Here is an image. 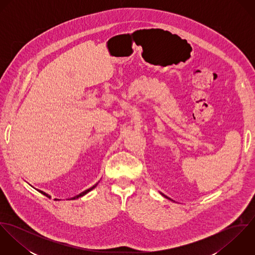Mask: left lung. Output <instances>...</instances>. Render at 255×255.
Returning <instances> with one entry per match:
<instances>
[{
    "label": "left lung",
    "mask_w": 255,
    "mask_h": 255,
    "mask_svg": "<svg viewBox=\"0 0 255 255\" xmlns=\"http://www.w3.org/2000/svg\"><path fill=\"white\" fill-rule=\"evenodd\" d=\"M161 194H162V195H163V196H165V197H166V198H168V199H170V200H172V201H174V200H173V199H171V198H169V197H168V196H166V195H165V194H163V193H161Z\"/></svg>",
    "instance_id": "1"
}]
</instances>
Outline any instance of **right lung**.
Listing matches in <instances>:
<instances>
[{
    "mask_svg": "<svg viewBox=\"0 0 255 255\" xmlns=\"http://www.w3.org/2000/svg\"><path fill=\"white\" fill-rule=\"evenodd\" d=\"M98 182H97V183H95V184H94V185H93V186H91V187H90V188H88V189H86V190H84V191H83V192H81V193H79V194H77V195H75V196H73V197H72V198H71V199H72V200H73V199H76V198H78V197H81V196H83V195H85V194H86V193H88V192H89V191H91V190H92V189H93V188H95V187H96V186H97V184H98ZM37 190H38V191H39V192H40V193H42V194H44V195H45V196H47V197H49V198H50V197H51V196H50V195H49V194H47V193H46V192H44V191H42V190H40V189H37ZM58 200H60V199H58Z\"/></svg>",
    "mask_w": 255,
    "mask_h": 255,
    "instance_id": "right-lung-1",
    "label": "right lung"
}]
</instances>
